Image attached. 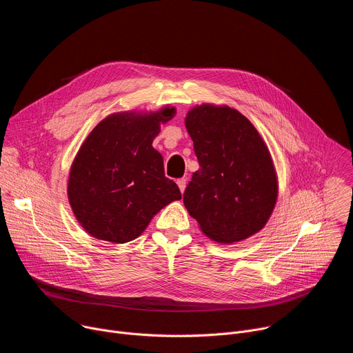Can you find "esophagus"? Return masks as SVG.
I'll return each instance as SVG.
<instances>
[{
  "label": "esophagus",
  "instance_id": "1",
  "mask_svg": "<svg viewBox=\"0 0 353 353\" xmlns=\"http://www.w3.org/2000/svg\"><path fill=\"white\" fill-rule=\"evenodd\" d=\"M177 185H179V188H180V191H181V194H183L184 190H185V185H187V180H185V179H179V180H177Z\"/></svg>",
  "mask_w": 353,
  "mask_h": 353
}]
</instances>
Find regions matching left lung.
Returning <instances> with one entry per match:
<instances>
[{
  "label": "left lung",
  "instance_id": "obj_1",
  "mask_svg": "<svg viewBox=\"0 0 353 353\" xmlns=\"http://www.w3.org/2000/svg\"><path fill=\"white\" fill-rule=\"evenodd\" d=\"M199 169L183 196L207 237L233 244L259 233L278 199L270 149L251 121L226 105L203 103L184 119Z\"/></svg>",
  "mask_w": 353,
  "mask_h": 353
}]
</instances>
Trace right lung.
<instances>
[{"instance_id":"1","label":"right lung","mask_w":353,"mask_h":353,"mask_svg":"<svg viewBox=\"0 0 353 353\" xmlns=\"http://www.w3.org/2000/svg\"><path fill=\"white\" fill-rule=\"evenodd\" d=\"M176 108L117 112L85 138L72 161L67 194L74 216L94 239L123 244L146 229L152 218L181 199L165 176L163 158L152 146Z\"/></svg>"}]
</instances>
